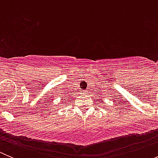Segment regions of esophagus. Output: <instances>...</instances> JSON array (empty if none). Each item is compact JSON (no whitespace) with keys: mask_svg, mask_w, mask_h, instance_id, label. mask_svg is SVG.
<instances>
[{"mask_svg":"<svg viewBox=\"0 0 158 158\" xmlns=\"http://www.w3.org/2000/svg\"><path fill=\"white\" fill-rule=\"evenodd\" d=\"M87 90H82V93H84V94H86L87 93Z\"/></svg>","mask_w":158,"mask_h":158,"instance_id":"34e87169","label":"esophagus"}]
</instances>
